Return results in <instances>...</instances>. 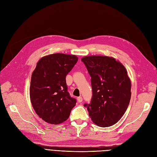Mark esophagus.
Listing matches in <instances>:
<instances>
[{
	"mask_svg": "<svg viewBox=\"0 0 157 157\" xmlns=\"http://www.w3.org/2000/svg\"><path fill=\"white\" fill-rule=\"evenodd\" d=\"M82 97H80V96H79V97H78V98H77V100H78V102L79 103H80V102H82Z\"/></svg>",
	"mask_w": 157,
	"mask_h": 157,
	"instance_id": "esophagus-1",
	"label": "esophagus"
}]
</instances>
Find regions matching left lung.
Masks as SVG:
<instances>
[{
    "mask_svg": "<svg viewBox=\"0 0 157 157\" xmlns=\"http://www.w3.org/2000/svg\"><path fill=\"white\" fill-rule=\"evenodd\" d=\"M91 77L92 96L84 104L91 120L101 128L114 125L124 116L131 99V81L124 66L113 57L82 58Z\"/></svg>",
    "mask_w": 157,
    "mask_h": 157,
    "instance_id": "left-lung-1",
    "label": "left lung"
}]
</instances>
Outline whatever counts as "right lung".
Wrapping results in <instances>:
<instances>
[{"label": "right lung", "instance_id": "obj_1", "mask_svg": "<svg viewBox=\"0 0 157 157\" xmlns=\"http://www.w3.org/2000/svg\"><path fill=\"white\" fill-rule=\"evenodd\" d=\"M77 61L75 56L55 53L37 62L32 75L29 94L35 112L45 122L56 125L64 122L77 103L68 92L66 76Z\"/></svg>", "mask_w": 157, "mask_h": 157}]
</instances>
